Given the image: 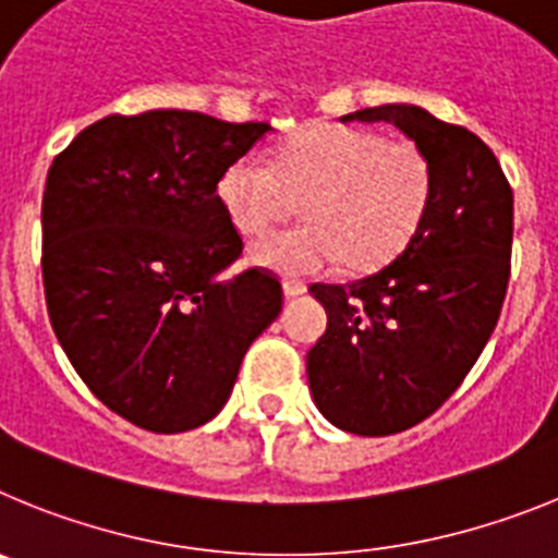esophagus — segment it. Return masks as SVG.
Returning a JSON list of instances; mask_svg holds the SVG:
<instances>
[{
	"mask_svg": "<svg viewBox=\"0 0 558 558\" xmlns=\"http://www.w3.org/2000/svg\"><path fill=\"white\" fill-rule=\"evenodd\" d=\"M282 290L288 299H295V295H302L307 288H304V282H299V279H284Z\"/></svg>",
	"mask_w": 558,
	"mask_h": 558,
	"instance_id": "obj_1",
	"label": "esophagus"
}]
</instances>
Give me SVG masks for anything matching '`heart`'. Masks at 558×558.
I'll return each mask as SVG.
<instances>
[{
  "label": "heart",
  "mask_w": 558,
  "mask_h": 558,
  "mask_svg": "<svg viewBox=\"0 0 558 558\" xmlns=\"http://www.w3.org/2000/svg\"><path fill=\"white\" fill-rule=\"evenodd\" d=\"M433 195V165L411 140H383L352 125H310L270 165L248 153L218 181V198L240 234H265L304 206L307 226L268 234L251 259L284 276L368 270L391 259L418 229Z\"/></svg>",
  "instance_id": "b5f03b06"
}]
</instances>
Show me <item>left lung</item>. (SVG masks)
<instances>
[{
	"label": "left lung",
	"instance_id": "8db88e82",
	"mask_svg": "<svg viewBox=\"0 0 558 558\" xmlns=\"http://www.w3.org/2000/svg\"><path fill=\"white\" fill-rule=\"evenodd\" d=\"M391 122L427 153L433 195L397 259L349 284H310L327 332L307 352L315 408L354 436L418 425L463 383L500 318L514 195L495 153L408 102L340 122Z\"/></svg>",
	"mask_w": 558,
	"mask_h": 558
}]
</instances>
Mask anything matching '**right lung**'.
Listing matches in <instances>:
<instances>
[{
    "mask_svg": "<svg viewBox=\"0 0 558 558\" xmlns=\"http://www.w3.org/2000/svg\"><path fill=\"white\" fill-rule=\"evenodd\" d=\"M270 131L179 108L111 113L49 167V322L92 393L136 427L184 433L218 416L282 313L276 276H223L243 240L218 198L226 167Z\"/></svg>",
    "mask_w": 558,
    "mask_h": 558,
    "instance_id": "right-lung-1",
    "label": "right lung"
}]
</instances>
